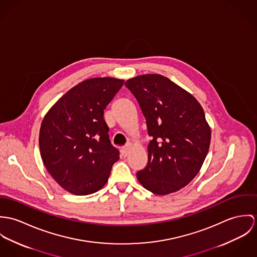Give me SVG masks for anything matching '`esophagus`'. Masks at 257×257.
Returning <instances> with one entry per match:
<instances>
[{
    "label": "esophagus",
    "instance_id": "34e87169",
    "mask_svg": "<svg viewBox=\"0 0 257 257\" xmlns=\"http://www.w3.org/2000/svg\"><path fill=\"white\" fill-rule=\"evenodd\" d=\"M131 147H132V145H131L130 143H128L125 147H123V148L121 149V154H122V156H123V157H127V156H128V154H129V152H130Z\"/></svg>",
    "mask_w": 257,
    "mask_h": 257
}]
</instances>
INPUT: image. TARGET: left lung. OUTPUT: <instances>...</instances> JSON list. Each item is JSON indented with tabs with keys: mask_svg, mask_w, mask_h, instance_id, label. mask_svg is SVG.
Returning a JSON list of instances; mask_svg holds the SVG:
<instances>
[{
	"mask_svg": "<svg viewBox=\"0 0 257 257\" xmlns=\"http://www.w3.org/2000/svg\"><path fill=\"white\" fill-rule=\"evenodd\" d=\"M126 87L146 118L148 164L137 172L143 186L158 195L175 192L198 173L208 154L211 129L196 98L162 75L130 79Z\"/></svg>",
	"mask_w": 257,
	"mask_h": 257,
	"instance_id": "obj_1",
	"label": "left lung"
}]
</instances>
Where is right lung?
<instances>
[{"instance_id": "obj_1", "label": "right lung", "mask_w": 257, "mask_h": 257, "mask_svg": "<svg viewBox=\"0 0 257 257\" xmlns=\"http://www.w3.org/2000/svg\"><path fill=\"white\" fill-rule=\"evenodd\" d=\"M123 84L114 78L84 81L67 91L41 123L43 164L70 193L87 195L99 190L119 159V151L109 140L103 110Z\"/></svg>"}]
</instances>
